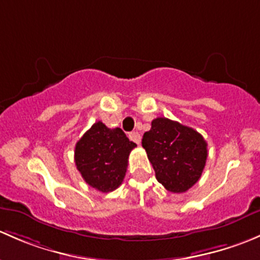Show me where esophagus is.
<instances>
[{"instance_id":"esophagus-1","label":"esophagus","mask_w":260,"mask_h":260,"mask_svg":"<svg viewBox=\"0 0 260 260\" xmlns=\"http://www.w3.org/2000/svg\"><path fill=\"white\" fill-rule=\"evenodd\" d=\"M129 138H130V140L134 141V143L140 144L141 136H140V134H139V133H130L129 134Z\"/></svg>"}]
</instances>
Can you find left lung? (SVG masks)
<instances>
[{
    "label": "left lung",
    "instance_id": "obj_1",
    "mask_svg": "<svg viewBox=\"0 0 260 260\" xmlns=\"http://www.w3.org/2000/svg\"><path fill=\"white\" fill-rule=\"evenodd\" d=\"M143 148L157 181L171 192H185L202 176L208 157L207 141L198 131L167 117L152 120Z\"/></svg>",
    "mask_w": 260,
    "mask_h": 260
}]
</instances>
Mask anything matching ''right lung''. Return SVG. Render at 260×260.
Returning <instances> with one entry per match:
<instances>
[{
  "mask_svg": "<svg viewBox=\"0 0 260 260\" xmlns=\"http://www.w3.org/2000/svg\"><path fill=\"white\" fill-rule=\"evenodd\" d=\"M135 143L120 127L95 122L75 146V164L84 180L101 192L112 191L125 178L127 159Z\"/></svg>",
  "mask_w": 260,
  "mask_h": 260,
  "instance_id": "add662e5",
  "label": "right lung"
}]
</instances>
